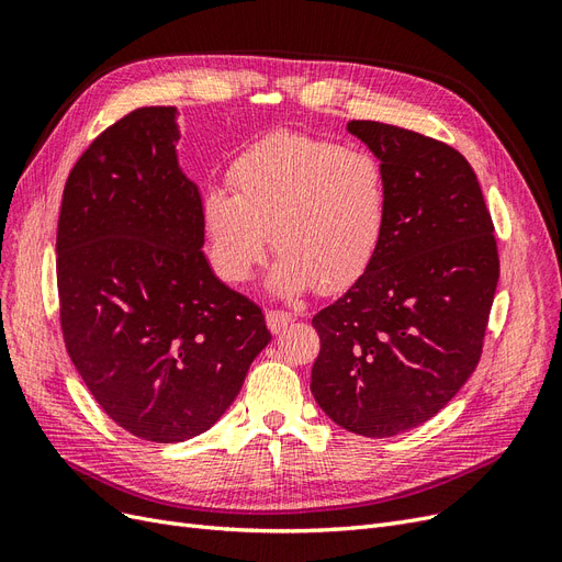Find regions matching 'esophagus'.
<instances>
[{
  "label": "esophagus",
  "mask_w": 562,
  "mask_h": 562,
  "mask_svg": "<svg viewBox=\"0 0 562 562\" xmlns=\"http://www.w3.org/2000/svg\"><path fill=\"white\" fill-rule=\"evenodd\" d=\"M293 314L291 312H279V310H271V312H267V328L271 330V333H281L288 323H293Z\"/></svg>",
  "instance_id": "esophagus-1"
}]
</instances>
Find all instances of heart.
<instances>
[{"mask_svg": "<svg viewBox=\"0 0 562 562\" xmlns=\"http://www.w3.org/2000/svg\"><path fill=\"white\" fill-rule=\"evenodd\" d=\"M225 187L201 196V232L225 281L241 283L265 258L269 232L279 258L267 288L281 297L337 293L375 260L389 215L380 159L302 133H274L232 164Z\"/></svg>", "mask_w": 562, "mask_h": 562, "instance_id": "heart-1", "label": "heart"}]
</instances>
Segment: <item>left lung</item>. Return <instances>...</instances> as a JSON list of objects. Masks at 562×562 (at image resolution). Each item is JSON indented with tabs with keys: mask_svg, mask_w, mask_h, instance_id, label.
Instances as JSON below:
<instances>
[{
	"mask_svg": "<svg viewBox=\"0 0 562 562\" xmlns=\"http://www.w3.org/2000/svg\"><path fill=\"white\" fill-rule=\"evenodd\" d=\"M347 131L384 168L389 215L366 274L312 318V394L342 429L386 438L431 419L479 366L499 255L457 149L380 122Z\"/></svg>",
	"mask_w": 562,
	"mask_h": 562,
	"instance_id": "8db88e82",
	"label": "left lung"
}]
</instances>
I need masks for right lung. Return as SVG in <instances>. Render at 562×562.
I'll use <instances>...</instances> for the list:
<instances>
[{
    "label": "right lung",
    "instance_id": "right-lung-1",
    "mask_svg": "<svg viewBox=\"0 0 562 562\" xmlns=\"http://www.w3.org/2000/svg\"><path fill=\"white\" fill-rule=\"evenodd\" d=\"M176 116L140 108L98 135L65 182L56 239L67 353L119 427L155 443L209 431L271 339L201 250Z\"/></svg>",
    "mask_w": 562,
    "mask_h": 562
}]
</instances>
